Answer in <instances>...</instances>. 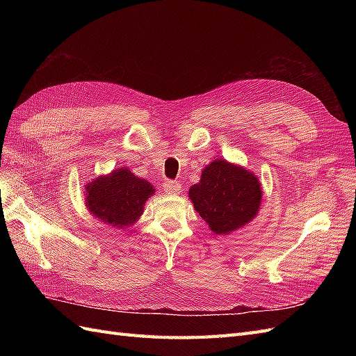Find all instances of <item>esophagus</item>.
Wrapping results in <instances>:
<instances>
[{
	"instance_id": "obj_1",
	"label": "esophagus",
	"mask_w": 356,
	"mask_h": 356,
	"mask_svg": "<svg viewBox=\"0 0 356 356\" xmlns=\"http://www.w3.org/2000/svg\"><path fill=\"white\" fill-rule=\"evenodd\" d=\"M163 190L168 193V195H179L181 184L178 181H166L163 184Z\"/></svg>"
}]
</instances>
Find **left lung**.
Listing matches in <instances>:
<instances>
[{
  "label": "left lung",
  "instance_id": "left-lung-1",
  "mask_svg": "<svg viewBox=\"0 0 356 356\" xmlns=\"http://www.w3.org/2000/svg\"><path fill=\"white\" fill-rule=\"evenodd\" d=\"M188 197L215 234H229L255 218L263 190L252 172L217 159L202 170L200 181L188 190Z\"/></svg>",
  "mask_w": 356,
  "mask_h": 356
}]
</instances>
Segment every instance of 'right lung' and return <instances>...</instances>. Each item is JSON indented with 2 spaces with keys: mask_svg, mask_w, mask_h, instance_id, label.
<instances>
[{
  "mask_svg": "<svg viewBox=\"0 0 356 356\" xmlns=\"http://www.w3.org/2000/svg\"><path fill=\"white\" fill-rule=\"evenodd\" d=\"M154 193L149 181L135 177L129 168H118L86 186V207L99 221L124 229L141 217Z\"/></svg>",
  "mask_w": 356,
  "mask_h": 356,
  "instance_id": "obj_1",
  "label": "right lung"
}]
</instances>
